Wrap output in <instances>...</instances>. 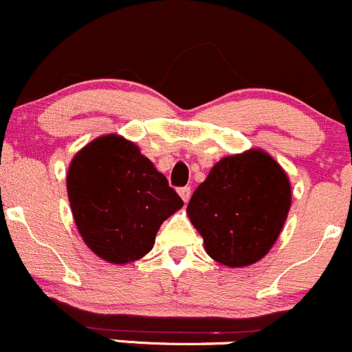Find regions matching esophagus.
<instances>
[{"instance_id":"esophagus-1","label":"esophagus","mask_w":352,"mask_h":352,"mask_svg":"<svg viewBox=\"0 0 352 352\" xmlns=\"http://www.w3.org/2000/svg\"><path fill=\"white\" fill-rule=\"evenodd\" d=\"M177 193H179L181 200H183L184 203H188V201H190V198H191V188H190V186L179 188V191H177Z\"/></svg>"}]
</instances>
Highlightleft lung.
Masks as SVG:
<instances>
[{"label": "left lung", "instance_id": "8db88e82", "mask_svg": "<svg viewBox=\"0 0 352 352\" xmlns=\"http://www.w3.org/2000/svg\"><path fill=\"white\" fill-rule=\"evenodd\" d=\"M292 206L285 169L263 149L222 157L188 203L190 222L217 263L245 267L263 259Z\"/></svg>", "mask_w": 352, "mask_h": 352}]
</instances>
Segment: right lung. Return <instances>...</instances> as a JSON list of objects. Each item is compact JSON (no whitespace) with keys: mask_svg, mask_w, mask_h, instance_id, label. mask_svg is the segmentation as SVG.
Instances as JSON below:
<instances>
[{"mask_svg":"<svg viewBox=\"0 0 352 352\" xmlns=\"http://www.w3.org/2000/svg\"><path fill=\"white\" fill-rule=\"evenodd\" d=\"M66 186L82 241L118 266L146 256L161 223L183 206L166 176L118 133L96 137L78 151Z\"/></svg>","mask_w":352,"mask_h":352,"instance_id":"add662e5","label":"right lung"}]
</instances>
